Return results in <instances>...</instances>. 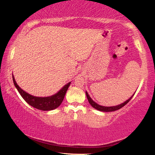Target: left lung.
Segmentation results:
<instances>
[{
  "label": "left lung",
  "instance_id": "1",
  "mask_svg": "<svg viewBox=\"0 0 155 155\" xmlns=\"http://www.w3.org/2000/svg\"><path fill=\"white\" fill-rule=\"evenodd\" d=\"M135 93H134L133 95L130 98H128L127 101H126L125 102H124L123 103H122L119 105H117V106H113V107H103V106H101L100 104H98L97 103H95L94 101H93V99L91 98V97L88 95V93L86 91V95H87V97L88 98V101L89 102V103L91 104V105L93 108H94L95 109H97L98 110H100V111H103V112H112V111H115L117 110L120 109L122 107H123L125 104H127L128 102H129L131 98H133V97L134 96V94Z\"/></svg>",
  "mask_w": 155,
  "mask_h": 155
}]
</instances>
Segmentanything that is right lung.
<instances>
[{"label":"right lung","instance_id":"obj_1","mask_svg":"<svg viewBox=\"0 0 155 155\" xmlns=\"http://www.w3.org/2000/svg\"><path fill=\"white\" fill-rule=\"evenodd\" d=\"M12 80L15 86L19 92L20 94L21 95V97L24 98V100L28 104H30L31 106L35 108H37L38 110L45 111L53 110L60 106L62 101L64 99V97L65 96L66 93H67L68 88L71 83V82H69L68 83L65 84L57 93H56L54 95H52L51 97H38L32 96V95L27 93L25 91H23L21 88H20L17 83H16V81L13 74Z\"/></svg>","mask_w":155,"mask_h":155}]
</instances>
